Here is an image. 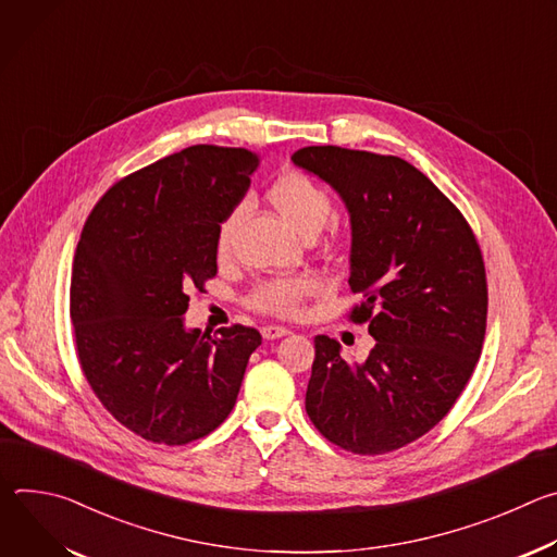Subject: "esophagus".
<instances>
[{
  "mask_svg": "<svg viewBox=\"0 0 557 557\" xmlns=\"http://www.w3.org/2000/svg\"><path fill=\"white\" fill-rule=\"evenodd\" d=\"M286 335H290V331L288 329H284V326H264L262 329V337L264 339H280V337H286Z\"/></svg>",
  "mask_w": 557,
  "mask_h": 557,
  "instance_id": "34e87169",
  "label": "esophagus"
}]
</instances>
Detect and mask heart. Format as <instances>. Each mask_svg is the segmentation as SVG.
Wrapping results in <instances>:
<instances>
[{"label":"heart","instance_id":"b5f03b06","mask_svg":"<svg viewBox=\"0 0 557 557\" xmlns=\"http://www.w3.org/2000/svg\"><path fill=\"white\" fill-rule=\"evenodd\" d=\"M269 202L277 209V213L301 235H314L320 231L331 213V194L329 189L317 183L312 176L288 170L282 172L267 189ZM243 211L233 209L215 231V258L226 260L231 256L235 226L240 222ZM314 288V282L306 275H286L262 282L249 297V306L277 317H288L299 312L304 299Z\"/></svg>","mask_w":557,"mask_h":557}]
</instances>
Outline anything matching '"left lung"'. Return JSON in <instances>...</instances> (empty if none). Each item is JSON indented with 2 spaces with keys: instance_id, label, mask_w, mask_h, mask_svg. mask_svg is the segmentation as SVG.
I'll list each match as a JSON object with an SVG mask.
<instances>
[{
  "instance_id": "8db88e82",
  "label": "left lung",
  "mask_w": 557,
  "mask_h": 557,
  "mask_svg": "<svg viewBox=\"0 0 557 557\" xmlns=\"http://www.w3.org/2000/svg\"><path fill=\"white\" fill-rule=\"evenodd\" d=\"M293 163L329 183L350 213V290L374 348L363 363L314 337L306 412L331 443L387 454L428 434L456 404L487 329V277L454 202L399 156L301 147Z\"/></svg>"
}]
</instances>
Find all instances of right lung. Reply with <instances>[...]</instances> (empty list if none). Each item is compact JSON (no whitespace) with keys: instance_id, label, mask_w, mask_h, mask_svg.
Returning <instances> with one entry per match:
<instances>
[{"instance_id":"right-lung-1","label":"right lung","mask_w":557,"mask_h":557,"mask_svg":"<svg viewBox=\"0 0 557 557\" xmlns=\"http://www.w3.org/2000/svg\"><path fill=\"white\" fill-rule=\"evenodd\" d=\"M260 156L194 145L129 174L95 205L76 245L70 320L82 370L136 436L187 445L233 410L256 329L187 331L189 290L218 273L215 231L251 185Z\"/></svg>"}]
</instances>
